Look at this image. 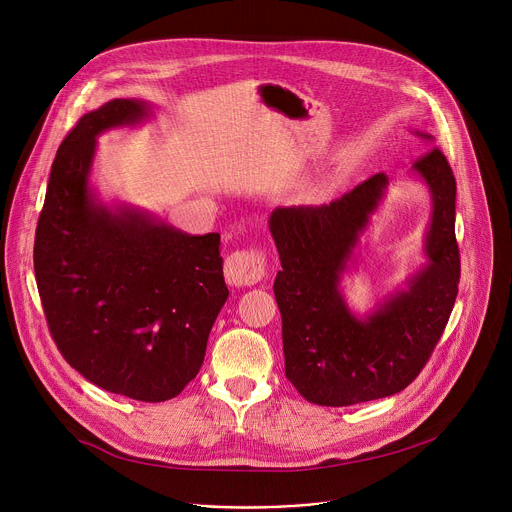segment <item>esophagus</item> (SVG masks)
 <instances>
[{
	"label": "esophagus",
	"mask_w": 512,
	"mask_h": 512,
	"mask_svg": "<svg viewBox=\"0 0 512 512\" xmlns=\"http://www.w3.org/2000/svg\"><path fill=\"white\" fill-rule=\"evenodd\" d=\"M265 253L261 249H245L227 257L225 275L235 287H251L265 275Z\"/></svg>",
	"instance_id": "esophagus-1"
}]
</instances>
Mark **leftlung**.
<instances>
[{
    "instance_id": "8db88e82",
    "label": "left lung",
    "mask_w": 512,
    "mask_h": 512,
    "mask_svg": "<svg viewBox=\"0 0 512 512\" xmlns=\"http://www.w3.org/2000/svg\"><path fill=\"white\" fill-rule=\"evenodd\" d=\"M413 172L433 200L429 261L364 320L348 310L338 285L389 178L379 172L330 204L285 206L269 216L281 259L273 291L285 377L310 403L346 407L403 391L444 334L460 283L456 178L440 148L415 160Z\"/></svg>"
}]
</instances>
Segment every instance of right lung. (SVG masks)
I'll list each match as a JSON object with an SVG mask.
<instances>
[{"mask_svg":"<svg viewBox=\"0 0 512 512\" xmlns=\"http://www.w3.org/2000/svg\"><path fill=\"white\" fill-rule=\"evenodd\" d=\"M113 99L79 119L56 152L34 241L48 330L72 369L129 399L160 403L198 375L229 298L221 235H188L148 212L101 204L89 186L97 135L148 117Z\"/></svg>","mask_w":512,"mask_h":512,"instance_id":"1","label":"right lung"}]
</instances>
